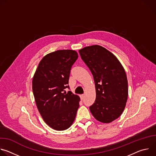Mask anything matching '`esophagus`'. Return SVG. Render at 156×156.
Wrapping results in <instances>:
<instances>
[{
  "instance_id": "obj_1",
  "label": "esophagus",
  "mask_w": 156,
  "mask_h": 156,
  "mask_svg": "<svg viewBox=\"0 0 156 156\" xmlns=\"http://www.w3.org/2000/svg\"><path fill=\"white\" fill-rule=\"evenodd\" d=\"M84 96H85V95H84V94H83L80 95V98H81V99H82V100H83V99H84Z\"/></svg>"
}]
</instances>
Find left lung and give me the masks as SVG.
I'll return each instance as SVG.
<instances>
[{
	"instance_id": "left-lung-1",
	"label": "left lung",
	"mask_w": 156,
	"mask_h": 156,
	"mask_svg": "<svg viewBox=\"0 0 156 156\" xmlns=\"http://www.w3.org/2000/svg\"><path fill=\"white\" fill-rule=\"evenodd\" d=\"M82 60L91 72L96 97L90 107L94 117L108 123L123 113L128 89L126 75L118 58L105 48L93 45L79 50Z\"/></svg>"
}]
</instances>
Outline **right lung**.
Listing matches in <instances>:
<instances>
[{
    "instance_id": "right-lung-1",
    "label": "right lung",
    "mask_w": 156,
    "mask_h": 156,
    "mask_svg": "<svg viewBox=\"0 0 156 156\" xmlns=\"http://www.w3.org/2000/svg\"><path fill=\"white\" fill-rule=\"evenodd\" d=\"M73 50H58L40 61L32 81L39 112L46 123L57 131L68 129L73 123L80 98L70 91L69 80L72 65L78 58Z\"/></svg>"
}]
</instances>
